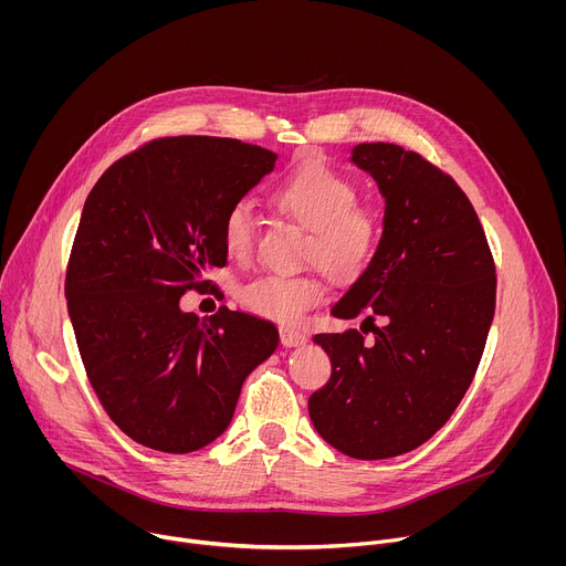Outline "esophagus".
<instances>
[{"label":"esophagus","instance_id":"34e87169","mask_svg":"<svg viewBox=\"0 0 566 566\" xmlns=\"http://www.w3.org/2000/svg\"><path fill=\"white\" fill-rule=\"evenodd\" d=\"M280 340H282L284 347H304L308 343L306 334H302L297 329H291V327L280 329Z\"/></svg>","mask_w":566,"mask_h":566}]
</instances>
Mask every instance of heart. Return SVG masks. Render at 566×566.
Masks as SVG:
<instances>
[{"label":"heart","instance_id":"1","mask_svg":"<svg viewBox=\"0 0 566 566\" xmlns=\"http://www.w3.org/2000/svg\"><path fill=\"white\" fill-rule=\"evenodd\" d=\"M356 186L325 164L297 168L273 192V203L308 230L304 258L329 277L347 282L371 262L380 226L371 210L356 206ZM221 239L228 255L244 260L255 244V212L249 201H237L223 217ZM325 284L315 275L269 273L241 289V304L282 325L295 322L319 304Z\"/></svg>","mask_w":566,"mask_h":566}]
</instances>
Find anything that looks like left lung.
Masks as SVG:
<instances>
[{
  "label": "left lung",
  "mask_w": 566,
  "mask_h": 566,
  "mask_svg": "<svg viewBox=\"0 0 566 566\" xmlns=\"http://www.w3.org/2000/svg\"><path fill=\"white\" fill-rule=\"evenodd\" d=\"M349 164L385 199L382 232L332 315L363 317L374 343L356 329L313 336L332 378L308 398V417L329 446L374 461L419 448L452 417L486 345L497 282L476 212L450 177L391 143H358Z\"/></svg>",
  "instance_id": "1"
}]
</instances>
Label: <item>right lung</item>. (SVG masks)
<instances>
[{
  "mask_svg": "<svg viewBox=\"0 0 566 566\" xmlns=\"http://www.w3.org/2000/svg\"><path fill=\"white\" fill-rule=\"evenodd\" d=\"M275 160L234 138H160L116 160L85 201L64 284L69 317L103 408L140 446L186 454L212 443L247 376L277 349L269 319L181 308V295L226 264V212Z\"/></svg>",
  "mask_w": 566,
  "mask_h": 566,
  "instance_id": "add662e5",
  "label": "right lung"
}]
</instances>
